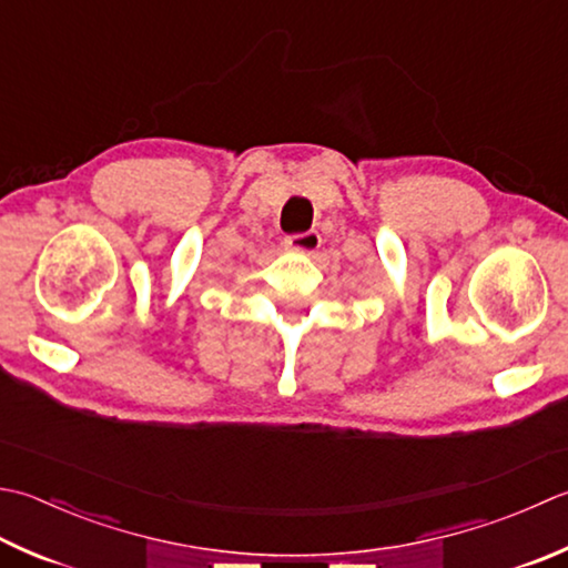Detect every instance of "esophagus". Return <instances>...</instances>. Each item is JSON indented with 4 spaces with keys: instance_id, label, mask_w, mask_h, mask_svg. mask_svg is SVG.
I'll use <instances>...</instances> for the list:
<instances>
[{
    "instance_id": "obj_1",
    "label": "esophagus",
    "mask_w": 568,
    "mask_h": 568,
    "mask_svg": "<svg viewBox=\"0 0 568 568\" xmlns=\"http://www.w3.org/2000/svg\"><path fill=\"white\" fill-rule=\"evenodd\" d=\"M322 236L317 231H305V233H293V236H285V248L295 253H315L320 248Z\"/></svg>"
}]
</instances>
